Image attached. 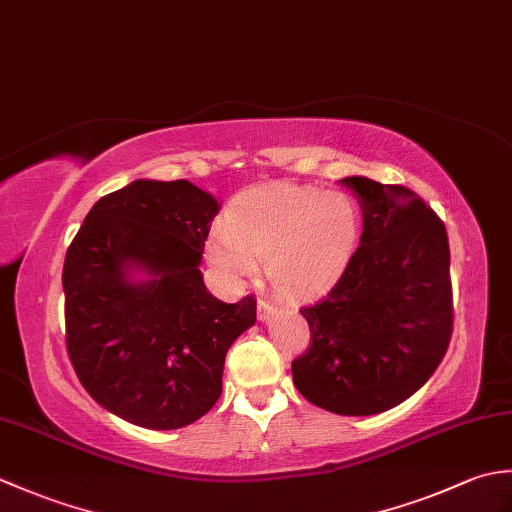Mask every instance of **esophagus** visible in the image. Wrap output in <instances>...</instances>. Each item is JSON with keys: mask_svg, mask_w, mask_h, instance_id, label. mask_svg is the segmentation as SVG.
I'll return each instance as SVG.
<instances>
[{"mask_svg": "<svg viewBox=\"0 0 512 512\" xmlns=\"http://www.w3.org/2000/svg\"><path fill=\"white\" fill-rule=\"evenodd\" d=\"M275 310H277L275 303H270L268 299H259L257 301V319L259 321H268L270 317H273Z\"/></svg>", "mask_w": 512, "mask_h": 512, "instance_id": "34e87169", "label": "esophagus"}]
</instances>
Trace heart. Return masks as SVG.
Instances as JSON below:
<instances>
[{"label": "heart", "mask_w": 512, "mask_h": 512, "mask_svg": "<svg viewBox=\"0 0 512 512\" xmlns=\"http://www.w3.org/2000/svg\"><path fill=\"white\" fill-rule=\"evenodd\" d=\"M358 206L347 193L273 184L239 193L224 226H213L204 253L226 277L266 275L281 295L308 297L339 277L356 248Z\"/></svg>", "instance_id": "heart-1"}]
</instances>
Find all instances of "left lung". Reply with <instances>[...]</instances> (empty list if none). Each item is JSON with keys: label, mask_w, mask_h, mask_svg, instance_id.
<instances>
[{"label": "left lung", "mask_w": 512, "mask_h": 512, "mask_svg": "<svg viewBox=\"0 0 512 512\" xmlns=\"http://www.w3.org/2000/svg\"><path fill=\"white\" fill-rule=\"evenodd\" d=\"M363 211L361 246L321 301L301 308L310 347L299 394L339 416H372L427 383L453 332L447 228L400 184L343 178Z\"/></svg>", "instance_id": "1"}]
</instances>
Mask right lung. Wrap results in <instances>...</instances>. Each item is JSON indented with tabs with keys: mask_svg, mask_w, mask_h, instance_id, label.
<instances>
[{
	"mask_svg": "<svg viewBox=\"0 0 512 512\" xmlns=\"http://www.w3.org/2000/svg\"><path fill=\"white\" fill-rule=\"evenodd\" d=\"M217 211L189 180H134L92 206L65 253L74 372L101 407L138 427L180 429L211 411L228 347L257 319L253 295L224 303L204 286Z\"/></svg>",
	"mask_w": 512,
	"mask_h": 512,
	"instance_id": "obj_1",
	"label": "right lung"
}]
</instances>
